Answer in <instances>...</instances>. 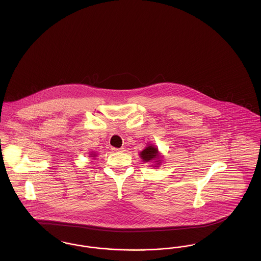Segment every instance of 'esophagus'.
Wrapping results in <instances>:
<instances>
[{
	"label": "esophagus",
	"mask_w": 261,
	"mask_h": 261,
	"mask_svg": "<svg viewBox=\"0 0 261 261\" xmlns=\"http://www.w3.org/2000/svg\"><path fill=\"white\" fill-rule=\"evenodd\" d=\"M112 150L113 151H118V152H122V151H125V149L122 147V148H120V149H116V148H112Z\"/></svg>",
	"instance_id": "esophagus-1"
}]
</instances>
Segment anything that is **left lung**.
<instances>
[{"instance_id": "8db88e82", "label": "left lung", "mask_w": 261, "mask_h": 261, "mask_svg": "<svg viewBox=\"0 0 261 261\" xmlns=\"http://www.w3.org/2000/svg\"><path fill=\"white\" fill-rule=\"evenodd\" d=\"M140 155H141V159L144 162H150V161H154V160L158 159V155H159L158 149L155 147H152V146H148L143 151H141ZM156 162H161V161H156Z\"/></svg>"}]
</instances>
